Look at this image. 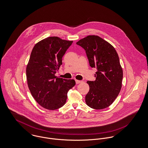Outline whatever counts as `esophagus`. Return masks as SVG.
Instances as JSON below:
<instances>
[{
  "instance_id": "esophagus-1",
  "label": "esophagus",
  "mask_w": 148,
  "mask_h": 148,
  "mask_svg": "<svg viewBox=\"0 0 148 148\" xmlns=\"http://www.w3.org/2000/svg\"><path fill=\"white\" fill-rule=\"evenodd\" d=\"M75 82H76V84H79V83L82 82V81L81 80H75Z\"/></svg>"
}]
</instances>
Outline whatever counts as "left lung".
Wrapping results in <instances>:
<instances>
[{
  "mask_svg": "<svg viewBox=\"0 0 148 148\" xmlns=\"http://www.w3.org/2000/svg\"><path fill=\"white\" fill-rule=\"evenodd\" d=\"M86 51L89 64L97 69L95 81H87L90 91L87 105L94 109L109 106L122 88L123 70L113 46L97 35H88L77 42Z\"/></svg>",
  "mask_w": 148,
  "mask_h": 148,
  "instance_id": "left-lung-1",
  "label": "left lung"
}]
</instances>
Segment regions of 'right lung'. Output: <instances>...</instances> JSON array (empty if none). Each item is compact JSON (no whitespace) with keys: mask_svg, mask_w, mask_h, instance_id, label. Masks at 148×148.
<instances>
[{"mask_svg":"<svg viewBox=\"0 0 148 148\" xmlns=\"http://www.w3.org/2000/svg\"><path fill=\"white\" fill-rule=\"evenodd\" d=\"M72 43L57 36L48 37L37 43L32 51L26 71L28 87L35 101L47 109L63 106L69 90L75 85L74 79L55 75Z\"/></svg>","mask_w":148,"mask_h":148,"instance_id":"add662e5","label":"right lung"}]
</instances>
